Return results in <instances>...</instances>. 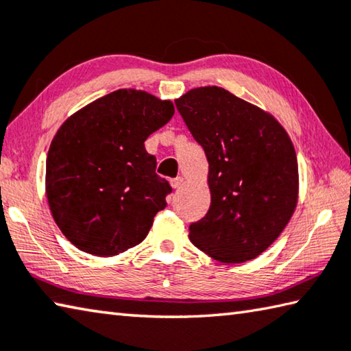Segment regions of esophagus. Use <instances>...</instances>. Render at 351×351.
Masks as SVG:
<instances>
[{"instance_id":"1","label":"esophagus","mask_w":351,"mask_h":351,"mask_svg":"<svg viewBox=\"0 0 351 351\" xmlns=\"http://www.w3.org/2000/svg\"><path fill=\"white\" fill-rule=\"evenodd\" d=\"M184 184V178L182 176H178V178H173V180H170V186L173 189H180Z\"/></svg>"}]
</instances>
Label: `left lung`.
Here are the masks:
<instances>
[{"instance_id":"8db88e82","label":"left lung","mask_w":351,"mask_h":351,"mask_svg":"<svg viewBox=\"0 0 351 351\" xmlns=\"http://www.w3.org/2000/svg\"><path fill=\"white\" fill-rule=\"evenodd\" d=\"M175 103L208 161L212 202L190 226V241L219 263L254 259L282 233L298 204L289 133L270 113L222 87L192 88Z\"/></svg>"}]
</instances>
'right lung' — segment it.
I'll return each mask as SVG.
<instances>
[{"label": "right lung", "instance_id": "obj_1", "mask_svg": "<svg viewBox=\"0 0 351 351\" xmlns=\"http://www.w3.org/2000/svg\"><path fill=\"white\" fill-rule=\"evenodd\" d=\"M173 113L171 101L119 88L62 123L47 154L46 195L76 248L114 256L147 237L171 187L144 141Z\"/></svg>", "mask_w": 351, "mask_h": 351}]
</instances>
